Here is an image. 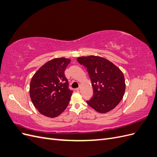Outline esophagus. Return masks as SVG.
<instances>
[{"label":"esophagus","instance_id":"34e87169","mask_svg":"<svg viewBox=\"0 0 157 157\" xmlns=\"http://www.w3.org/2000/svg\"><path fill=\"white\" fill-rule=\"evenodd\" d=\"M76 90H77V92H80V90H81V86H80L78 88L76 89Z\"/></svg>","mask_w":157,"mask_h":157}]
</instances>
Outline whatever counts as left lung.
<instances>
[{"mask_svg":"<svg viewBox=\"0 0 157 157\" xmlns=\"http://www.w3.org/2000/svg\"><path fill=\"white\" fill-rule=\"evenodd\" d=\"M77 61L86 68L92 82L94 96L87 103L101 113L112 110L121 102L125 92V79L121 69L99 56L79 57Z\"/></svg>","mask_w":157,"mask_h":157,"instance_id":"left-lung-1","label":"left lung"}]
</instances>
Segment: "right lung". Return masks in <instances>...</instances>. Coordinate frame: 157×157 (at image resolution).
I'll return each instance as SVG.
<instances>
[{
  "label": "right lung",
  "instance_id": "1",
  "mask_svg": "<svg viewBox=\"0 0 157 157\" xmlns=\"http://www.w3.org/2000/svg\"><path fill=\"white\" fill-rule=\"evenodd\" d=\"M70 59H51L33 76L29 95L33 105L42 115L54 118L63 113L69 105L73 91L64 72Z\"/></svg>",
  "mask_w": 157,
  "mask_h": 157
}]
</instances>
